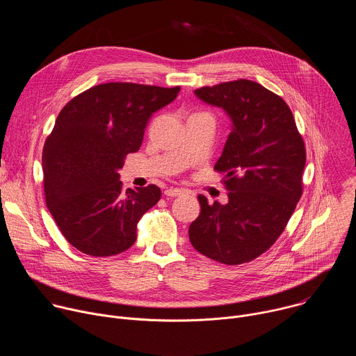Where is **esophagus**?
Here are the masks:
<instances>
[{
	"label": "esophagus",
	"mask_w": 356,
	"mask_h": 356,
	"mask_svg": "<svg viewBox=\"0 0 356 356\" xmlns=\"http://www.w3.org/2000/svg\"><path fill=\"white\" fill-rule=\"evenodd\" d=\"M183 193H184V190H181V188H168V190H165L166 197H177Z\"/></svg>",
	"instance_id": "esophagus-1"
}]
</instances>
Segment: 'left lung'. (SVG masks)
<instances>
[{
  "label": "left lung",
  "mask_w": 356,
  "mask_h": 356,
  "mask_svg": "<svg viewBox=\"0 0 356 356\" xmlns=\"http://www.w3.org/2000/svg\"><path fill=\"white\" fill-rule=\"evenodd\" d=\"M232 121L214 170L224 173L225 206L198 195L201 213L188 238L202 255L241 265L265 253L284 231L302 194L306 146L284 99L252 80L197 88Z\"/></svg>",
  "instance_id": "obj_1"
}]
</instances>
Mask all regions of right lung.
<instances>
[{
    "label": "right lung",
    "instance_id": "obj_1",
    "mask_svg": "<svg viewBox=\"0 0 356 356\" xmlns=\"http://www.w3.org/2000/svg\"><path fill=\"white\" fill-rule=\"evenodd\" d=\"M179 91L104 83L59 113L42 154L44 200L63 236L86 255L113 257L131 248L139 220L161 200L155 184L124 191L118 170L139 150L150 115Z\"/></svg>",
    "mask_w": 356,
    "mask_h": 356
}]
</instances>
